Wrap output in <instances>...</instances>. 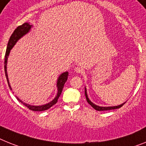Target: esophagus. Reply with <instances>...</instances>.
I'll list each match as a JSON object with an SVG mask.
<instances>
[{
    "label": "esophagus",
    "mask_w": 146,
    "mask_h": 146,
    "mask_svg": "<svg viewBox=\"0 0 146 146\" xmlns=\"http://www.w3.org/2000/svg\"><path fill=\"white\" fill-rule=\"evenodd\" d=\"M75 71H76V73H83V71H84V70H83L82 67H76L75 68Z\"/></svg>",
    "instance_id": "obj_1"
}]
</instances>
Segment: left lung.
Returning a JSON list of instances; mask_svg holds the SVG:
<instances>
[{
  "mask_svg": "<svg viewBox=\"0 0 146 146\" xmlns=\"http://www.w3.org/2000/svg\"><path fill=\"white\" fill-rule=\"evenodd\" d=\"M84 94H85V97H86V100L87 101H88V102L89 104H90V105H91L92 107L94 108L95 110H96V111H108V110H113V109H117V108H121L122 106V105H124L125 103L122 104V105H117V106H113V107H100V106H98V105H94L93 102H91L90 101V100L88 99V95H87V90H86V88H85V91H84Z\"/></svg>",
  "mask_w": 146,
  "mask_h": 146,
  "instance_id": "8db88e82",
  "label": "left lung"
}]
</instances>
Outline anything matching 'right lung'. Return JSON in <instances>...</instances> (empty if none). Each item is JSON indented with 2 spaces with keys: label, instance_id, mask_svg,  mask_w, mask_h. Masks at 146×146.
<instances>
[{
  "label": "right lung",
  "instance_id": "obj_1",
  "mask_svg": "<svg viewBox=\"0 0 146 146\" xmlns=\"http://www.w3.org/2000/svg\"><path fill=\"white\" fill-rule=\"evenodd\" d=\"M32 25L29 24V23H24L22 25L18 26L16 29H15V31L13 32V33L12 34V35L9 38V40L8 41V44H7V51H6V55H5V62H4V70H5V75H6V77H7V82H8L9 87L10 88V90H12L11 88L10 84H9V79H8V75H7V58H8L9 54L10 52L11 49L13 48V46L15 44V43L18 41V40L19 38L24 35L25 34H27L28 32L29 31V29L31 28ZM67 76H68V72H65V73H63L62 75H60L59 77H58V79L57 81V88H58V93H57V96H56L54 100L51 101L50 102H49L48 104H46L44 105H41V106H34V105H28V104H26L24 102L21 101V100H19L18 97V100L20 102L23 103V105H24L26 107H27L29 110L33 111H46L47 109H49L50 108H51L53 105L58 102V98H59L60 95L62 94V89L64 88V83L66 82V81L67 80Z\"/></svg>",
  "mask_w": 146,
  "mask_h": 146
}]
</instances>
